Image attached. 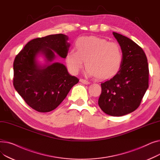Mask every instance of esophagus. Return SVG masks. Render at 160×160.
Returning <instances> with one entry per match:
<instances>
[{
  "label": "esophagus",
  "mask_w": 160,
  "mask_h": 160,
  "mask_svg": "<svg viewBox=\"0 0 160 160\" xmlns=\"http://www.w3.org/2000/svg\"><path fill=\"white\" fill-rule=\"evenodd\" d=\"M80 82L82 83H84V84H89V82L88 80H84V79H80Z\"/></svg>",
  "instance_id": "obj_1"
}]
</instances>
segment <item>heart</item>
<instances>
[{
	"label": "heart",
	"mask_w": 160,
	"mask_h": 160,
	"mask_svg": "<svg viewBox=\"0 0 160 160\" xmlns=\"http://www.w3.org/2000/svg\"><path fill=\"white\" fill-rule=\"evenodd\" d=\"M75 50L67 53L65 60L69 70L78 74L86 62L88 75L101 80L113 78L122 65L123 54L120 45L114 41L97 36H83L75 42Z\"/></svg>",
	"instance_id": "obj_1"
}]
</instances>
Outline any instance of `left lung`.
I'll list each match as a JSON object with an SVG mask.
<instances>
[{"label":"left lung","mask_w":160,"mask_h":160,"mask_svg":"<svg viewBox=\"0 0 160 160\" xmlns=\"http://www.w3.org/2000/svg\"><path fill=\"white\" fill-rule=\"evenodd\" d=\"M113 34L123 54L120 71L101 83L98 104L106 114L119 117L130 113L139 106L148 88V65L141 47L118 33Z\"/></svg>","instance_id":"obj_1"}]
</instances>
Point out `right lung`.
<instances>
[{
	"label": "right lung",
	"mask_w": 160,
	"mask_h": 160,
	"mask_svg": "<svg viewBox=\"0 0 160 160\" xmlns=\"http://www.w3.org/2000/svg\"><path fill=\"white\" fill-rule=\"evenodd\" d=\"M67 36L59 33L30 41L15 58L13 84L30 108L38 112H49L60 105L73 86L79 82L60 63L39 66L36 57L45 54L48 62L55 58L54 50L65 58L70 44Z\"/></svg>",
	"instance_id": "right-lung-1"
}]
</instances>
